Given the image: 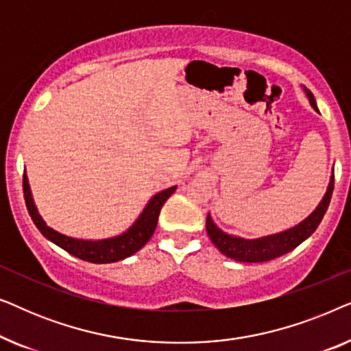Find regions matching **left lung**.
<instances>
[{"instance_id": "1", "label": "left lung", "mask_w": 351, "mask_h": 351, "mask_svg": "<svg viewBox=\"0 0 351 351\" xmlns=\"http://www.w3.org/2000/svg\"><path fill=\"white\" fill-rule=\"evenodd\" d=\"M305 90H306V95H308L311 107L318 110L316 108L313 94H311L308 89ZM332 190H334V176L332 179H330L329 189L326 191L324 199L321 201V204L316 208L315 213L311 214L308 219L304 220V222L297 225V227L286 230V232L282 233L271 234V237L261 238V239L237 238V237H232V234L223 233L222 230L215 227L209 215L208 219H206V232H208L210 241L215 244V247H217L223 256L233 258V261H238V262L273 261V258L291 252L292 249H295L300 243H304L305 239L308 238L316 228H318V225L324 217L326 210L329 208Z\"/></svg>"}]
</instances>
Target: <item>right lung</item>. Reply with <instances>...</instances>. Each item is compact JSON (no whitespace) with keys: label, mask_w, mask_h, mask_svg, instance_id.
<instances>
[{"label":"right lung","mask_w":351,"mask_h":351,"mask_svg":"<svg viewBox=\"0 0 351 351\" xmlns=\"http://www.w3.org/2000/svg\"><path fill=\"white\" fill-rule=\"evenodd\" d=\"M174 191L176 186H171V189L153 196L137 222L134 223L126 233H123L121 237L104 239V241H83V239H75L65 237V234H60L59 232L49 228L45 222H43L40 214L36 213L35 204H33L30 189H28L27 176H23V198H25L28 214H30L36 228L43 233V237L57 244V246L71 254V256L90 263H112L123 261V258L132 256V254H136L138 249L145 246L148 239L152 238L153 232H155L162 204L166 203V199L169 198Z\"/></svg>","instance_id":"add662e5"}]
</instances>
